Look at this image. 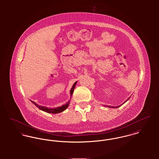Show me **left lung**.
Wrapping results in <instances>:
<instances>
[{
  "label": "left lung",
  "mask_w": 159,
  "mask_h": 159,
  "mask_svg": "<svg viewBox=\"0 0 159 159\" xmlns=\"http://www.w3.org/2000/svg\"><path fill=\"white\" fill-rule=\"evenodd\" d=\"M129 99V98H128L127 100H128ZM127 102V101H125V102ZM125 102H124V103H125ZM107 107H110V108H118V107H119V106H118V107H111V106H107Z\"/></svg>",
  "instance_id": "left-lung-1"
}]
</instances>
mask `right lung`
Here are the masks:
<instances>
[{"label": "right lung", "instance_id": "add662e5", "mask_svg": "<svg viewBox=\"0 0 159 159\" xmlns=\"http://www.w3.org/2000/svg\"><path fill=\"white\" fill-rule=\"evenodd\" d=\"M76 83H77V82H75V83H74V84H73L72 88L71 89V91H70V95H71V96L72 95V94H73V91H74V89H75V86H76ZM31 102H32L37 107H38L40 110H42V111H45V112L48 113L52 114L59 113H61V112L64 111V110H66L67 108V107H68V105H69V103H70V101H68V102H67L66 105H62V107H57V108H48L45 107H42V106H40V105H38L36 103H35V102H33V101H31Z\"/></svg>", "mask_w": 159, "mask_h": 159}]
</instances>
